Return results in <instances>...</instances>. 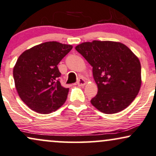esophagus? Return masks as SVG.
Returning <instances> with one entry per match:
<instances>
[{"label":"esophagus","instance_id":"esophagus-1","mask_svg":"<svg viewBox=\"0 0 156 156\" xmlns=\"http://www.w3.org/2000/svg\"><path fill=\"white\" fill-rule=\"evenodd\" d=\"M86 81L82 78H80L79 79H78V82H77V84L80 86H83L84 85H86Z\"/></svg>","mask_w":156,"mask_h":156}]
</instances>
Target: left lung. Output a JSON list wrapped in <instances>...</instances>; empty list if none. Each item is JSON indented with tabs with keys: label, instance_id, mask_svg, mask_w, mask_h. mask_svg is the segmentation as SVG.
Segmentation results:
<instances>
[{
	"label": "left lung",
	"instance_id": "8db88e82",
	"mask_svg": "<svg viewBox=\"0 0 156 156\" xmlns=\"http://www.w3.org/2000/svg\"><path fill=\"white\" fill-rule=\"evenodd\" d=\"M93 67L98 92L91 103L105 114L124 110L136 98L141 87V65L124 44L93 41L76 46Z\"/></svg>",
	"mask_w": 156,
	"mask_h": 156
}]
</instances>
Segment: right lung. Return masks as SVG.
<instances>
[{"label": "right lung", "mask_w": 156, "mask_h": 156, "mask_svg": "<svg viewBox=\"0 0 156 156\" xmlns=\"http://www.w3.org/2000/svg\"><path fill=\"white\" fill-rule=\"evenodd\" d=\"M72 48V45L48 41L24 51L19 57L13 70L15 86L31 110L48 114L65 102L69 89L60 83L57 65Z\"/></svg>", "instance_id": "obj_1"}]
</instances>
